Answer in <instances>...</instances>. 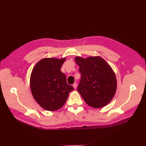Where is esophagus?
<instances>
[{"label": "esophagus", "instance_id": "34e87169", "mask_svg": "<svg viewBox=\"0 0 146 146\" xmlns=\"http://www.w3.org/2000/svg\"><path fill=\"white\" fill-rule=\"evenodd\" d=\"M73 88H74L76 89V87H77V83H74V84L73 85Z\"/></svg>", "mask_w": 146, "mask_h": 146}]
</instances>
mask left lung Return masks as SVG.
I'll return each mask as SVG.
<instances>
[{
    "label": "left lung",
    "instance_id": "left-lung-1",
    "mask_svg": "<svg viewBox=\"0 0 146 146\" xmlns=\"http://www.w3.org/2000/svg\"><path fill=\"white\" fill-rule=\"evenodd\" d=\"M81 79L77 90L89 106L101 108L113 98L117 89L115 75L104 59L99 56L75 58Z\"/></svg>",
    "mask_w": 146,
    "mask_h": 146
}]
</instances>
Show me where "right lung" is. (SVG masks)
<instances>
[{
	"mask_svg": "<svg viewBox=\"0 0 146 146\" xmlns=\"http://www.w3.org/2000/svg\"><path fill=\"white\" fill-rule=\"evenodd\" d=\"M65 58H44L34 67L30 85L34 98L40 106L49 111L60 109L66 102L73 87L68 85L61 68Z\"/></svg>",
	"mask_w": 146,
	"mask_h": 146,
	"instance_id": "right-lung-1",
	"label": "right lung"
}]
</instances>
